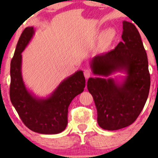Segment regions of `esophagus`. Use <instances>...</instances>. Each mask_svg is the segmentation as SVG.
Returning <instances> with one entry per match:
<instances>
[{
	"label": "esophagus",
	"mask_w": 158,
	"mask_h": 158,
	"mask_svg": "<svg viewBox=\"0 0 158 158\" xmlns=\"http://www.w3.org/2000/svg\"><path fill=\"white\" fill-rule=\"evenodd\" d=\"M84 75H85V78H89V77L91 76V73L89 70H84Z\"/></svg>",
	"instance_id": "1"
}]
</instances>
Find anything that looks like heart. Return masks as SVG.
Listing matches in <instances>:
<instances>
[{"label": "heart", "mask_w": 158, "mask_h": 158, "mask_svg": "<svg viewBox=\"0 0 158 158\" xmlns=\"http://www.w3.org/2000/svg\"><path fill=\"white\" fill-rule=\"evenodd\" d=\"M116 30L112 27L108 28L103 31V37L107 42H111L116 36Z\"/></svg>", "instance_id": "b5f03b06"}]
</instances>
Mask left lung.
<instances>
[{
  "label": "left lung",
  "instance_id": "1",
  "mask_svg": "<svg viewBox=\"0 0 158 158\" xmlns=\"http://www.w3.org/2000/svg\"><path fill=\"white\" fill-rule=\"evenodd\" d=\"M122 42L89 62L96 77L88 81L97 109L99 127L109 131L131 125L145 104L150 87L148 60L141 36L132 23L123 21ZM116 72L125 75L109 78Z\"/></svg>",
  "mask_w": 158,
  "mask_h": 158
}]
</instances>
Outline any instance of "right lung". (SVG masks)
Here are the masks:
<instances>
[{"label": "right lung", "mask_w": 158, "mask_h": 158, "mask_svg": "<svg viewBox=\"0 0 158 158\" xmlns=\"http://www.w3.org/2000/svg\"><path fill=\"white\" fill-rule=\"evenodd\" d=\"M35 34L33 27L23 30L17 43L10 62V98L26 126L34 132L55 135L68 125V107L71 101L84 90L85 79L82 70H77L64 79L50 95L39 97L28 89L22 76L21 53Z\"/></svg>", "instance_id": "obj_1"}]
</instances>
